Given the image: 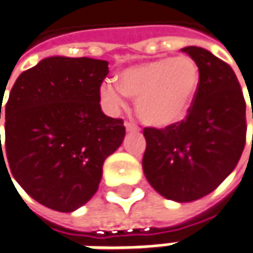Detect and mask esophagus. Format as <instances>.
Segmentation results:
<instances>
[{
  "label": "esophagus",
  "mask_w": 253,
  "mask_h": 253,
  "mask_svg": "<svg viewBox=\"0 0 253 253\" xmlns=\"http://www.w3.org/2000/svg\"><path fill=\"white\" fill-rule=\"evenodd\" d=\"M125 126H126L127 131H139V126L134 123V122H125Z\"/></svg>",
  "instance_id": "obj_1"
}]
</instances>
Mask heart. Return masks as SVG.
Returning a JSON list of instances; mask_svg holds the SVG:
<instances>
[{
	"label": "heart",
	"instance_id": "b5f03b06",
	"mask_svg": "<svg viewBox=\"0 0 253 253\" xmlns=\"http://www.w3.org/2000/svg\"><path fill=\"white\" fill-rule=\"evenodd\" d=\"M199 83V67L193 58L162 57L123 70L119 85L104 83L101 98L110 109H117L126 103V96L137 97L136 109L141 120L149 126L165 128L187 116Z\"/></svg>",
	"mask_w": 253,
	"mask_h": 253
}]
</instances>
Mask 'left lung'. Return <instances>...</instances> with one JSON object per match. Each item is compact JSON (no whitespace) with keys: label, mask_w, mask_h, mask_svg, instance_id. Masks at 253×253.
<instances>
[{"label":"left lung","mask_w":253,"mask_h":253,"mask_svg":"<svg viewBox=\"0 0 253 253\" xmlns=\"http://www.w3.org/2000/svg\"><path fill=\"white\" fill-rule=\"evenodd\" d=\"M183 51L199 67L198 94L185 120L143 128V171L166 199L192 202L213 192L238 165L246 141V101L228 63L201 47Z\"/></svg>","instance_id":"left-lung-1"}]
</instances>
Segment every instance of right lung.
I'll list each match as a JSON object with an SVG mask.
<instances>
[{
	"mask_svg": "<svg viewBox=\"0 0 253 253\" xmlns=\"http://www.w3.org/2000/svg\"><path fill=\"white\" fill-rule=\"evenodd\" d=\"M107 74L104 60L48 57L9 91L0 163L8 160L17 183L50 209L73 212L90 201L106 157L125 139L123 120L101 112Z\"/></svg>",
	"mask_w": 253,
	"mask_h": 253,
	"instance_id": "add662e5",
	"label": "right lung"
}]
</instances>
